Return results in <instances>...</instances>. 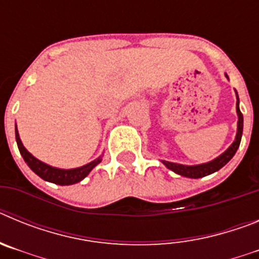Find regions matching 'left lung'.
Returning <instances> with one entry per match:
<instances>
[{
	"instance_id": "8db88e82",
	"label": "left lung",
	"mask_w": 259,
	"mask_h": 259,
	"mask_svg": "<svg viewBox=\"0 0 259 259\" xmlns=\"http://www.w3.org/2000/svg\"><path fill=\"white\" fill-rule=\"evenodd\" d=\"M226 77L228 79V75L226 74ZM236 113H237V132L236 137H235V141L230 145L227 150L224 153H222L219 157H217L212 161L206 162V163H201V164H193V166H188V164H180V163H174V162L168 161H162V163L168 168V170L174 171L175 174L180 176H185V178H191V179H198V178H203V176L210 175V174L215 172V171L221 170L222 167L226 166L228 162L231 161V158L235 155V153L237 152L240 146V141H241L242 136V125H244V118H242V114L240 111L239 107V96H237L236 92Z\"/></svg>"
}]
</instances>
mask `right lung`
<instances>
[{"mask_svg": "<svg viewBox=\"0 0 259 259\" xmlns=\"http://www.w3.org/2000/svg\"><path fill=\"white\" fill-rule=\"evenodd\" d=\"M15 139H17L18 149H19L20 154H22L23 159L28 164V167L31 168L36 175H38L41 179H44L45 182L54 183V184L58 185H71L76 184V183L81 182V180L88 175L91 171L97 166L100 162L102 161V155H100L98 158H96L95 161L89 162V163L84 164V166L76 167V168H58V167H53L50 164L45 163V162L40 161L36 157L31 154L28 150L24 148L22 140L19 137V132L17 130V125H15Z\"/></svg>", "mask_w": 259, "mask_h": 259, "instance_id": "right-lung-1", "label": "right lung"}]
</instances>
